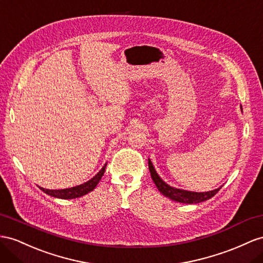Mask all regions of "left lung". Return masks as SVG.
<instances>
[{
    "instance_id": "1",
    "label": "left lung",
    "mask_w": 263,
    "mask_h": 263,
    "mask_svg": "<svg viewBox=\"0 0 263 263\" xmlns=\"http://www.w3.org/2000/svg\"><path fill=\"white\" fill-rule=\"evenodd\" d=\"M241 110H242V107H241ZM149 170H150L153 182L157 185L159 191L166 198H169L173 201L180 202V203H185V204L200 203V202H203L205 200L211 199L221 189V186H220V187H218V189L212 190V191H208V192H192V191H186V190L177 189V187L170 186L159 177V174L157 173L156 169H154V166H153L150 159H149Z\"/></svg>"
}]
</instances>
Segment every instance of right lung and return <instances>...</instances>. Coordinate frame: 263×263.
Listing matches in <instances>:
<instances>
[{
  "instance_id": "obj_1",
  "label": "right lung",
  "mask_w": 263,
  "mask_h": 263,
  "mask_svg": "<svg viewBox=\"0 0 263 263\" xmlns=\"http://www.w3.org/2000/svg\"><path fill=\"white\" fill-rule=\"evenodd\" d=\"M105 167L106 163L104 166L101 169L98 174H96V177H93L91 180L87 181V182L80 184L73 187H69V189H61V190H49V189H44V187H40L43 192L46 194H49L51 197L59 198V199H76L84 196V194L91 192L94 187H96L99 183V181L102 178V176L105 172Z\"/></svg>"
}]
</instances>
